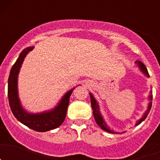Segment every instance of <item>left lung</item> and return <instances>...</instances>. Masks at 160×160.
I'll list each match as a JSON object with an SVG mask.
<instances>
[{
    "label": "left lung",
    "mask_w": 160,
    "mask_h": 160,
    "mask_svg": "<svg viewBox=\"0 0 160 160\" xmlns=\"http://www.w3.org/2000/svg\"><path fill=\"white\" fill-rule=\"evenodd\" d=\"M135 63L137 65V66L138 67L139 70H140V71L143 73L144 75L147 76L148 78H149V73H148V69H147V67L145 66V65H144L142 62H140V61H136ZM152 91L151 90V91H150L149 96H148V98H149L150 102H149V103H148V110L145 111V113L143 114V115L142 116V118L137 121L136 123H135V126L138 125V124H140L142 121H144V120H145V118H147V116H148V114H149V111H150V110H151V108H152ZM90 102H91V107H92V109H93V114H94V119H95V122H97L98 125L99 126L100 128H101L103 131H107V132H109V133H112V134H117V132H115V131H114L113 130H111V128H109L108 126H107V124L106 123V121L104 120V118H103L101 112H100V109H99V105H98V102L97 100L94 98V95H93L91 93H90Z\"/></svg>",
    "instance_id": "8db88e82"
}]
</instances>
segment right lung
Returning <instances> with one entry per match:
<instances>
[{
    "label": "right lung",
    "instance_id": "add662e5",
    "mask_svg": "<svg viewBox=\"0 0 160 160\" xmlns=\"http://www.w3.org/2000/svg\"><path fill=\"white\" fill-rule=\"evenodd\" d=\"M33 48V46H29L23 49L11 69L8 80V102L12 114L19 122L32 130L46 132L58 128L64 122L70 102V97L75 87L67 91L61 98L58 105L51 110L40 113H30L25 111L18 95V79L24 59Z\"/></svg>",
    "mask_w": 160,
    "mask_h": 160
}]
</instances>
